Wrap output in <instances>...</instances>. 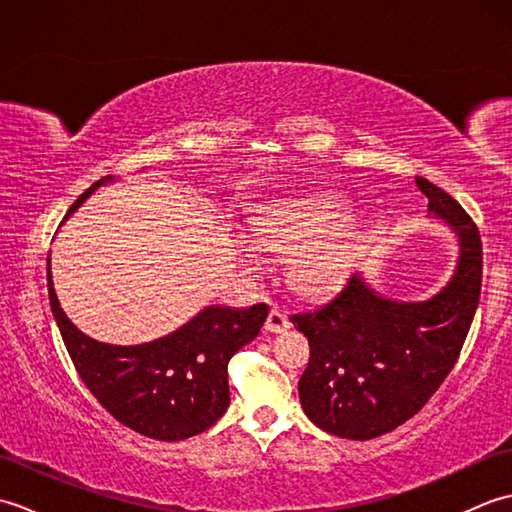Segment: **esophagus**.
Wrapping results in <instances>:
<instances>
[{"instance_id":"34e87169","label":"esophagus","mask_w":512,"mask_h":512,"mask_svg":"<svg viewBox=\"0 0 512 512\" xmlns=\"http://www.w3.org/2000/svg\"><path fill=\"white\" fill-rule=\"evenodd\" d=\"M266 332H273V334H279V332H286L290 328V321L284 312L279 310H270L268 312V319H266Z\"/></svg>"}]
</instances>
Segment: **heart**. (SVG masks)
I'll return each instance as SVG.
<instances>
[{
    "mask_svg": "<svg viewBox=\"0 0 512 512\" xmlns=\"http://www.w3.org/2000/svg\"><path fill=\"white\" fill-rule=\"evenodd\" d=\"M350 202L328 193H308L264 204L250 215L248 241L239 244L242 266L250 273L262 270V250L268 255H290L288 279L299 295L321 297L347 275L354 257V233L343 224Z\"/></svg>",
    "mask_w": 512,
    "mask_h": 512,
    "instance_id": "1",
    "label": "heart"
}]
</instances>
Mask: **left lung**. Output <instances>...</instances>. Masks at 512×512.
I'll use <instances>...</instances> for the list:
<instances>
[{
    "instance_id": "obj_1",
    "label": "left lung",
    "mask_w": 512,
    "mask_h": 512,
    "mask_svg": "<svg viewBox=\"0 0 512 512\" xmlns=\"http://www.w3.org/2000/svg\"><path fill=\"white\" fill-rule=\"evenodd\" d=\"M427 217L458 237L451 279L424 301L383 297L354 273L323 306L292 317L310 343L299 378L306 416L339 438L372 440L424 407L449 376L471 330L482 290V239L447 191L416 178Z\"/></svg>"
}]
</instances>
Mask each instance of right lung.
Segmentation results:
<instances>
[{"mask_svg": "<svg viewBox=\"0 0 512 512\" xmlns=\"http://www.w3.org/2000/svg\"><path fill=\"white\" fill-rule=\"evenodd\" d=\"M105 176L79 195L65 220L112 182ZM48 297L63 343L94 398L140 436L178 442L206 431L224 416L228 361L262 330L266 303L250 308L206 306L182 328L140 345H112L83 334L63 312L48 257Z\"/></svg>", "mask_w": 512, "mask_h": 512, "instance_id": "right-lung-1", "label": "right lung"}]
</instances>
